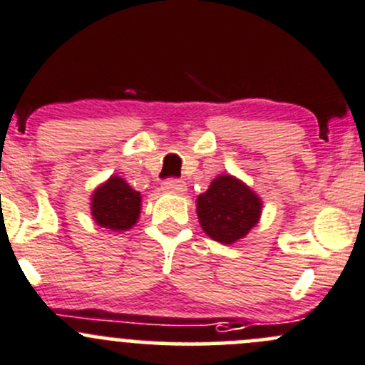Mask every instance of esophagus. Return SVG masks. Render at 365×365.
<instances>
[{"label":"esophagus","mask_w":365,"mask_h":365,"mask_svg":"<svg viewBox=\"0 0 365 365\" xmlns=\"http://www.w3.org/2000/svg\"><path fill=\"white\" fill-rule=\"evenodd\" d=\"M162 189L169 194H185L187 183L183 182V180L171 178V180H165L164 185H162Z\"/></svg>","instance_id":"obj_1"}]
</instances>
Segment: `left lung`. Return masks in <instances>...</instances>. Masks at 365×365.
I'll return each mask as SVG.
<instances>
[{
  "label": "left lung",
  "mask_w": 365,
  "mask_h": 365,
  "mask_svg": "<svg viewBox=\"0 0 365 365\" xmlns=\"http://www.w3.org/2000/svg\"><path fill=\"white\" fill-rule=\"evenodd\" d=\"M263 203L251 187L231 175H220L196 201L197 219L212 240L231 245L257 224Z\"/></svg>",
  "instance_id": "1"
}]
</instances>
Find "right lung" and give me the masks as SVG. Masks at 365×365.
<instances>
[{"label":"right lung","mask_w":365,"mask_h":365,"mask_svg":"<svg viewBox=\"0 0 365 365\" xmlns=\"http://www.w3.org/2000/svg\"><path fill=\"white\" fill-rule=\"evenodd\" d=\"M141 213V194L123 178L111 176L91 194V215L101 227L127 231L138 222Z\"/></svg>","instance_id":"add662e5"}]
</instances>
